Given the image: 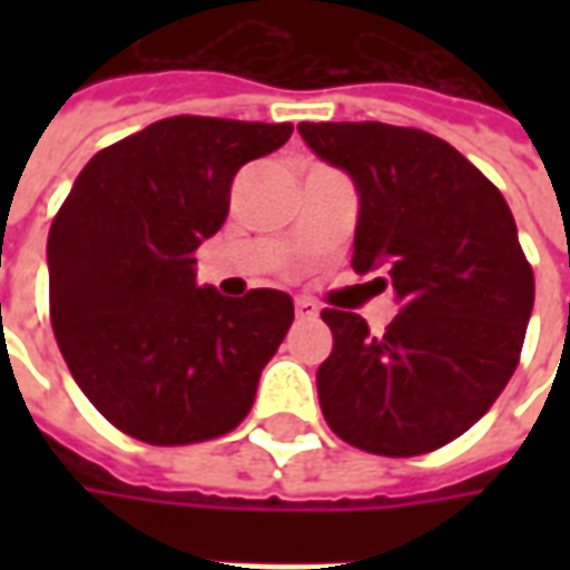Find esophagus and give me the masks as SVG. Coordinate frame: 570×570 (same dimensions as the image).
I'll list each match as a JSON object with an SVG mask.
<instances>
[{
	"label": "esophagus",
	"mask_w": 570,
	"mask_h": 570,
	"mask_svg": "<svg viewBox=\"0 0 570 570\" xmlns=\"http://www.w3.org/2000/svg\"><path fill=\"white\" fill-rule=\"evenodd\" d=\"M321 314V308L311 298H296V317L298 321H314Z\"/></svg>",
	"instance_id": "esophagus-1"
}]
</instances>
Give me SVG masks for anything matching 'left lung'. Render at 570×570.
<instances>
[{"instance_id": "left-lung-1", "label": "left lung", "mask_w": 570, "mask_h": 570, "mask_svg": "<svg viewBox=\"0 0 570 570\" xmlns=\"http://www.w3.org/2000/svg\"><path fill=\"white\" fill-rule=\"evenodd\" d=\"M351 176L354 272H384L400 314L370 335L326 308L333 354L317 370L326 424L363 452L412 458L476 424L510 382L534 308V274L498 188L440 137L382 121L298 125Z\"/></svg>"}]
</instances>
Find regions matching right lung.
<instances>
[{"label":"right lung","instance_id":"obj_1","mask_svg":"<svg viewBox=\"0 0 570 570\" xmlns=\"http://www.w3.org/2000/svg\"><path fill=\"white\" fill-rule=\"evenodd\" d=\"M293 125L174 116L97 151L48 232L51 326L106 421L149 445L235 430L293 323V298L198 286L195 249L223 228L247 161Z\"/></svg>","mask_w":570,"mask_h":570}]
</instances>
